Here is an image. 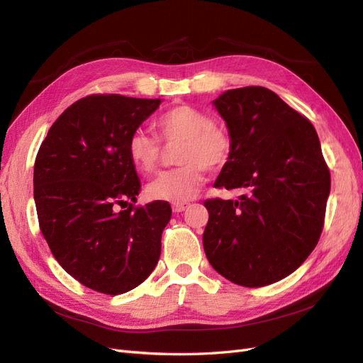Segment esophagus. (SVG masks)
I'll list each match as a JSON object with an SVG mask.
<instances>
[{
  "mask_svg": "<svg viewBox=\"0 0 363 363\" xmlns=\"http://www.w3.org/2000/svg\"><path fill=\"white\" fill-rule=\"evenodd\" d=\"M189 207V203H174L172 204V211L174 212H177V213H180V212H183L184 208H188Z\"/></svg>",
  "mask_w": 363,
  "mask_h": 363,
  "instance_id": "esophagus-1",
  "label": "esophagus"
}]
</instances>
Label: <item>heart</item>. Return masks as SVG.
I'll list each match as a JSON object with an SVG mask.
<instances>
[{
	"label": "heart",
	"instance_id": "heart-1",
	"mask_svg": "<svg viewBox=\"0 0 363 363\" xmlns=\"http://www.w3.org/2000/svg\"><path fill=\"white\" fill-rule=\"evenodd\" d=\"M156 124L168 145L182 142L177 150V162L182 164L157 175L147 186V192L151 199L169 203L192 200L204 182L206 168L216 171L228 162L232 139L207 113L186 104L163 112ZM127 151L136 169L150 174L159 167L163 148L156 135L138 130L131 135Z\"/></svg>",
	"mask_w": 363,
	"mask_h": 363
}]
</instances>
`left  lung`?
I'll list each match as a JSON object with an SVG mask.
<instances>
[{
    "label": "left lung",
    "instance_id": "1",
    "mask_svg": "<svg viewBox=\"0 0 363 363\" xmlns=\"http://www.w3.org/2000/svg\"><path fill=\"white\" fill-rule=\"evenodd\" d=\"M213 104L232 139L215 188L247 194L204 201V252L227 280L267 286L292 274L320 240L330 171L311 121L267 87L230 89Z\"/></svg>",
    "mask_w": 363,
    "mask_h": 363
}]
</instances>
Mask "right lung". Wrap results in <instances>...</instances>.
<instances>
[{
  "mask_svg": "<svg viewBox=\"0 0 363 363\" xmlns=\"http://www.w3.org/2000/svg\"><path fill=\"white\" fill-rule=\"evenodd\" d=\"M160 100L94 94L71 104L48 130L35 162L40 232L60 267L83 286L124 294L156 268L167 201L133 206L140 182L131 135Z\"/></svg>",
  "mask_w": 363,
  "mask_h": 363,
  "instance_id": "right-lung-1",
  "label": "right lung"
}]
</instances>
